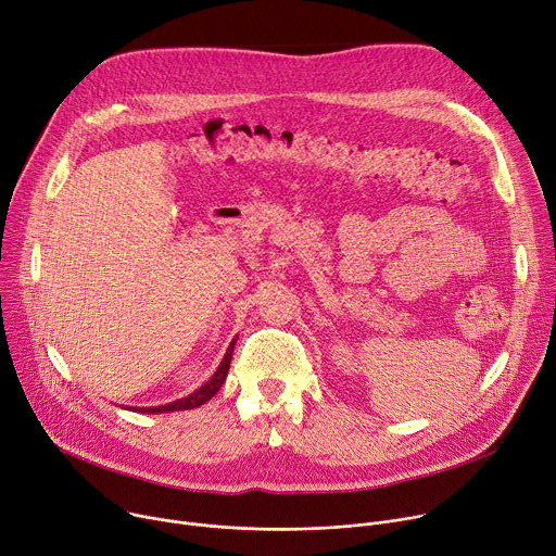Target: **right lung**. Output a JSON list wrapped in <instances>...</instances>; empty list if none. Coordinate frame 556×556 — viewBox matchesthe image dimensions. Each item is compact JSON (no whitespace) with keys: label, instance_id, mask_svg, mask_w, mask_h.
Returning a JSON list of instances; mask_svg holds the SVG:
<instances>
[{"label":"right lung","instance_id":"add662e5","mask_svg":"<svg viewBox=\"0 0 556 556\" xmlns=\"http://www.w3.org/2000/svg\"><path fill=\"white\" fill-rule=\"evenodd\" d=\"M235 343H237V337L230 341V345H228V350H226V355H224V359H222L219 368L215 370V375H213L204 386L197 388L194 392H190L188 396H181V399H177V401H170V403H166V406H153V408H130V410H135V413H148V415H160V413L192 410V408L204 406L206 401H211V399L219 392V388L224 386V381H226V377H228V368H230V359H232Z\"/></svg>","mask_w":556,"mask_h":556}]
</instances>
